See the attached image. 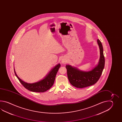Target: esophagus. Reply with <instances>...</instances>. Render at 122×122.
<instances>
[{
  "label": "esophagus",
  "mask_w": 122,
  "mask_h": 122,
  "mask_svg": "<svg viewBox=\"0 0 122 122\" xmlns=\"http://www.w3.org/2000/svg\"><path fill=\"white\" fill-rule=\"evenodd\" d=\"M66 62V61L65 59H62V61H61V62L63 64H65Z\"/></svg>",
  "instance_id": "esophagus-1"
}]
</instances>
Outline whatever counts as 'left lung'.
Returning a JSON list of instances; mask_svg holds the SVG:
<instances>
[{"label":"left lung","mask_w":122,"mask_h":122,"mask_svg":"<svg viewBox=\"0 0 122 122\" xmlns=\"http://www.w3.org/2000/svg\"><path fill=\"white\" fill-rule=\"evenodd\" d=\"M100 50V58L96 66L89 71H83L70 65H66L67 77L70 83L78 88H83L92 86L99 80L105 66L103 49L100 40H97Z\"/></svg>","instance_id":"left-lung-1"}]
</instances>
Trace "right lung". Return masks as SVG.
Masks as SVG:
<instances>
[{
	"label": "right lung",
	"mask_w": 122,
	"mask_h": 122,
	"mask_svg": "<svg viewBox=\"0 0 122 122\" xmlns=\"http://www.w3.org/2000/svg\"><path fill=\"white\" fill-rule=\"evenodd\" d=\"M60 67V64H57L50 71L48 74L43 79L33 83H27L22 80L16 75L14 68V70L16 77L26 89L33 92H44L49 89L53 85L56 75Z\"/></svg>",
	"instance_id": "add662e5"
}]
</instances>
